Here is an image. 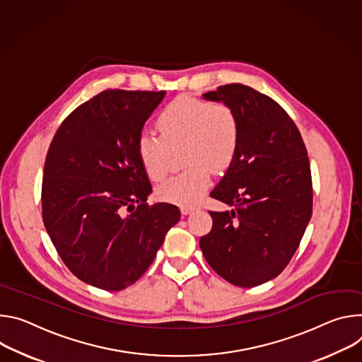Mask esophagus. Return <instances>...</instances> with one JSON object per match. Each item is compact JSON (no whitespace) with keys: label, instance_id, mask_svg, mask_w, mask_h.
Returning a JSON list of instances; mask_svg holds the SVG:
<instances>
[{"label":"esophagus","instance_id":"obj_1","mask_svg":"<svg viewBox=\"0 0 362 362\" xmlns=\"http://www.w3.org/2000/svg\"><path fill=\"white\" fill-rule=\"evenodd\" d=\"M192 211H195V207H191V206H182V207H181V213H182L184 216L191 214Z\"/></svg>","mask_w":362,"mask_h":362}]
</instances>
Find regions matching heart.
<instances>
[{"instance_id":"1","label":"heart","mask_w":362,"mask_h":362,"mask_svg":"<svg viewBox=\"0 0 362 362\" xmlns=\"http://www.w3.org/2000/svg\"><path fill=\"white\" fill-rule=\"evenodd\" d=\"M160 136L144 132L136 152L141 167L151 181L163 180L171 153L181 149V174L156 188L159 199L178 206L195 204L211 182V169L226 170L235 156L240 128L235 113L226 105L178 98L167 105L156 119Z\"/></svg>"}]
</instances>
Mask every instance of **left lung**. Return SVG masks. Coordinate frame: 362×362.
<instances>
[{
  "mask_svg": "<svg viewBox=\"0 0 362 362\" xmlns=\"http://www.w3.org/2000/svg\"><path fill=\"white\" fill-rule=\"evenodd\" d=\"M203 99L228 106L240 139L233 163L210 197L233 207L210 211L199 247L216 273L240 288L274 279L299 247L312 216V177L302 136L285 109L245 85Z\"/></svg>",
  "mask_w": 362,
  "mask_h": 362,
  "instance_id": "left-lung-1",
  "label": "left lung"
}]
</instances>
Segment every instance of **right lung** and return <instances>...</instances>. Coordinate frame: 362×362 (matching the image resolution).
<instances>
[{"label":"right lung","mask_w":362,"mask_h":362,"mask_svg":"<svg viewBox=\"0 0 362 362\" xmlns=\"http://www.w3.org/2000/svg\"><path fill=\"white\" fill-rule=\"evenodd\" d=\"M164 98L105 90L76 107L50 144L43 221L64 264L90 286L115 292L135 284L181 218L177 206L145 203L152 187L136 152L145 122Z\"/></svg>","instance_id":"add662e5"}]
</instances>
